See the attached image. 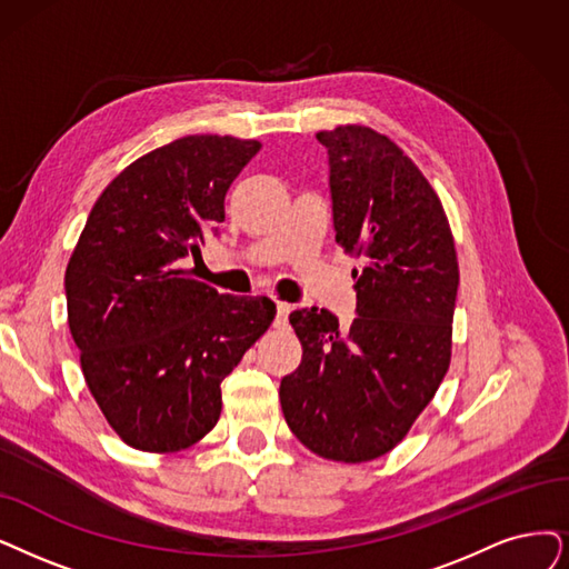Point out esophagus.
Masks as SVG:
<instances>
[{
    "mask_svg": "<svg viewBox=\"0 0 569 569\" xmlns=\"http://www.w3.org/2000/svg\"><path fill=\"white\" fill-rule=\"evenodd\" d=\"M278 315H276V327L278 329H284L287 327V317H289V312H291V306L289 303H282V301H278Z\"/></svg>",
    "mask_w": 569,
    "mask_h": 569,
    "instance_id": "obj_1",
    "label": "esophagus"
}]
</instances>
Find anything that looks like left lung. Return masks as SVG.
Masks as SVG:
<instances>
[{"label": "left lung", "instance_id": "1", "mask_svg": "<svg viewBox=\"0 0 569 569\" xmlns=\"http://www.w3.org/2000/svg\"><path fill=\"white\" fill-rule=\"evenodd\" d=\"M329 151L336 242L361 259L357 317L289 315L303 357L280 382L282 413L306 448L359 465L390 452L435 399L450 367L460 284L456 240L437 191L388 134L317 132Z\"/></svg>", "mask_w": 569, "mask_h": 569}]
</instances>
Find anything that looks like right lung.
<instances>
[{
	"label": "right lung",
	"mask_w": 569,
	"mask_h": 569,
	"mask_svg": "<svg viewBox=\"0 0 569 569\" xmlns=\"http://www.w3.org/2000/svg\"><path fill=\"white\" fill-rule=\"evenodd\" d=\"M261 149L189 134L113 177L64 270L67 322L109 427L144 452L198 443L221 416V380L270 327L276 303L231 297L181 266L223 221V198Z\"/></svg>",
	"instance_id": "1"
}]
</instances>
